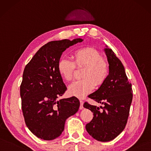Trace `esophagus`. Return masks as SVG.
<instances>
[{
  "instance_id": "1",
  "label": "esophagus",
  "mask_w": 151,
  "mask_h": 151,
  "mask_svg": "<svg viewBox=\"0 0 151 151\" xmlns=\"http://www.w3.org/2000/svg\"><path fill=\"white\" fill-rule=\"evenodd\" d=\"M80 109H83V101L82 100H80Z\"/></svg>"
}]
</instances>
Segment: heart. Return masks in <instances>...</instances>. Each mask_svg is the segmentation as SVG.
Wrapping results in <instances>:
<instances>
[{
    "instance_id": "heart-1",
    "label": "heart",
    "mask_w": 151,
    "mask_h": 151,
    "mask_svg": "<svg viewBox=\"0 0 151 151\" xmlns=\"http://www.w3.org/2000/svg\"><path fill=\"white\" fill-rule=\"evenodd\" d=\"M72 61L61 59L58 63V71L65 81H70L74 77L75 68H83L81 80L76 81L69 86L68 93L80 98L85 97L94 87L101 86L109 74L108 65L95 48L84 47L78 49L71 55Z\"/></svg>"
}]
</instances>
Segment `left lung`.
<instances>
[{"instance_id":"left-lung-1","label":"left lung","mask_w":151,"mask_h":151,"mask_svg":"<svg viewBox=\"0 0 151 151\" xmlns=\"http://www.w3.org/2000/svg\"><path fill=\"white\" fill-rule=\"evenodd\" d=\"M109 64L106 80L98 90L88 96L100 106L85 103L83 107L93 113L94 117L86 125L89 134L96 140L108 142L113 140L124 130L132 100V85L128 81L125 69L120 60L107 45L104 48Z\"/></svg>"}]
</instances>
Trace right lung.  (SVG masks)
<instances>
[{"label":"right lung","mask_w":151,"mask_h":151,"mask_svg":"<svg viewBox=\"0 0 151 151\" xmlns=\"http://www.w3.org/2000/svg\"><path fill=\"white\" fill-rule=\"evenodd\" d=\"M83 41L78 38L50 42L25 66L20 88L22 109L27 126L38 138L50 141L59 137L66 119L79 109L75 96L58 99L67 88L58 63L66 48Z\"/></svg>","instance_id":"obj_1"}]
</instances>
